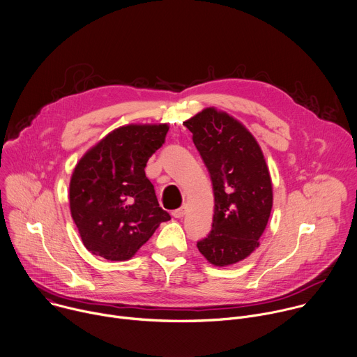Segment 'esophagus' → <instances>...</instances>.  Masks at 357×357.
<instances>
[{
  "mask_svg": "<svg viewBox=\"0 0 357 357\" xmlns=\"http://www.w3.org/2000/svg\"><path fill=\"white\" fill-rule=\"evenodd\" d=\"M185 212H187V205H183V206H180L178 209H174V211L172 212V215H173L174 218H183V217L185 215Z\"/></svg>",
  "mask_w": 357,
  "mask_h": 357,
  "instance_id": "obj_1",
  "label": "esophagus"
}]
</instances>
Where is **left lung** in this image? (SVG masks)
<instances>
[{
  "label": "left lung",
  "mask_w": 357,
  "mask_h": 357,
  "mask_svg": "<svg viewBox=\"0 0 357 357\" xmlns=\"http://www.w3.org/2000/svg\"><path fill=\"white\" fill-rule=\"evenodd\" d=\"M184 125L208 169L215 202L212 229L197 248L213 266L235 264L259 248L270 218L266 159L249 129L225 111L204 108Z\"/></svg>",
  "instance_id": "left-lung-1"
}]
</instances>
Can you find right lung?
Returning a JSON list of instances; mask_svg holds the SVG:
<instances>
[{
    "mask_svg": "<svg viewBox=\"0 0 357 357\" xmlns=\"http://www.w3.org/2000/svg\"><path fill=\"white\" fill-rule=\"evenodd\" d=\"M167 130V123L119 126L76 165L68 188L70 212L93 255L111 261L129 260L170 220L145 174Z\"/></svg>",
    "mask_w": 357,
    "mask_h": 357,
    "instance_id": "right-lung-1",
    "label": "right lung"
}]
</instances>
